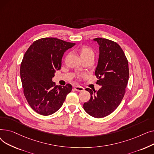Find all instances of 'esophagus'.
Masks as SVG:
<instances>
[{
  "label": "esophagus",
  "instance_id": "esophagus-1",
  "mask_svg": "<svg viewBox=\"0 0 154 154\" xmlns=\"http://www.w3.org/2000/svg\"><path fill=\"white\" fill-rule=\"evenodd\" d=\"M74 89L78 92H82L84 91V88L79 85H76V86H74Z\"/></svg>",
  "mask_w": 154,
  "mask_h": 154
}]
</instances>
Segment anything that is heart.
<instances>
[{
    "mask_svg": "<svg viewBox=\"0 0 154 154\" xmlns=\"http://www.w3.org/2000/svg\"><path fill=\"white\" fill-rule=\"evenodd\" d=\"M79 52L81 57H85L92 56L94 57V51L91 48L87 46H82L79 49Z\"/></svg>",
    "mask_w": 154,
    "mask_h": 154,
    "instance_id": "b5f03b06",
    "label": "heart"
}]
</instances>
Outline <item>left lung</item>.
<instances>
[{
    "label": "left lung",
    "mask_w": 154,
    "mask_h": 154,
    "mask_svg": "<svg viewBox=\"0 0 154 154\" xmlns=\"http://www.w3.org/2000/svg\"><path fill=\"white\" fill-rule=\"evenodd\" d=\"M99 45V57L95 74L98 91L86 88L91 99L84 103L85 111L95 118L106 117L114 112L122 101L127 87L129 70L125 55L118 44L112 40L96 38Z\"/></svg>",
    "instance_id": "obj_1"
}]
</instances>
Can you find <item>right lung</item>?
<instances>
[{"label": "right lung", "mask_w": 154, "mask_h": 154, "mask_svg": "<svg viewBox=\"0 0 154 154\" xmlns=\"http://www.w3.org/2000/svg\"><path fill=\"white\" fill-rule=\"evenodd\" d=\"M75 45L56 38H43L33 42L24 54L20 69L23 94L29 106L38 114H54L71 92L70 84L55 85L52 78L61 68L64 52Z\"/></svg>", "instance_id": "add662e5"}]
</instances>
